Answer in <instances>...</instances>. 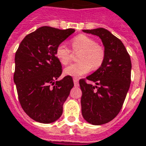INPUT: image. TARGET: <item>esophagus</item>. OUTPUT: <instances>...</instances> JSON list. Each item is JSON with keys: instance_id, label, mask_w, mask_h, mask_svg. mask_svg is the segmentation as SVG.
I'll use <instances>...</instances> for the list:
<instances>
[{"instance_id": "34e87169", "label": "esophagus", "mask_w": 146, "mask_h": 146, "mask_svg": "<svg viewBox=\"0 0 146 146\" xmlns=\"http://www.w3.org/2000/svg\"><path fill=\"white\" fill-rule=\"evenodd\" d=\"M78 81H79V80L77 78H76V77L73 78V82H74V85L75 86H78L79 85V82Z\"/></svg>"}]
</instances>
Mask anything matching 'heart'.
<instances>
[{"mask_svg": "<svg viewBox=\"0 0 146 146\" xmlns=\"http://www.w3.org/2000/svg\"><path fill=\"white\" fill-rule=\"evenodd\" d=\"M72 48L74 51L80 50L78 60L79 62L73 63L67 66L64 72L66 75L80 76L92 70H97L104 63L105 58V49L100 44L96 43L92 38L86 35L80 34L73 38L71 41ZM55 55L62 65L70 62L71 51L65 45L57 46Z\"/></svg>", "mask_w": 146, "mask_h": 146, "instance_id": "heart-1", "label": "heart"}]
</instances>
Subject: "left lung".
Here are the masks:
<instances>
[{
  "label": "left lung",
  "mask_w": 146,
  "mask_h": 146,
  "mask_svg": "<svg viewBox=\"0 0 146 146\" xmlns=\"http://www.w3.org/2000/svg\"><path fill=\"white\" fill-rule=\"evenodd\" d=\"M83 31L99 36L104 46L102 66L79 80L84 119L92 125H102L115 119L122 109L130 88L131 61L122 41L109 31L100 27Z\"/></svg>",
  "instance_id": "obj_1"
}]
</instances>
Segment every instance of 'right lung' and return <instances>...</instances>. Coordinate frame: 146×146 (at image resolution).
Listing matches in <instances>:
<instances>
[{
  "label": "right lung",
  "instance_id": "1",
  "mask_svg": "<svg viewBox=\"0 0 146 146\" xmlns=\"http://www.w3.org/2000/svg\"><path fill=\"white\" fill-rule=\"evenodd\" d=\"M75 31L42 27L25 36L15 55L16 84L19 101L27 115L36 122L51 123L61 117L63 104L73 87V78L62 73L57 46Z\"/></svg>",
  "mask_w": 146,
  "mask_h": 146
}]
</instances>
